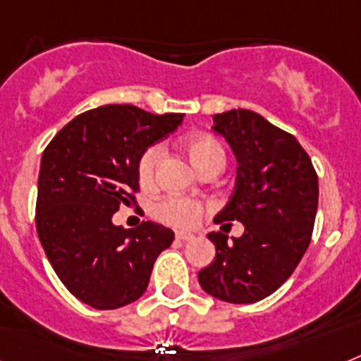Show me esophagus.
I'll use <instances>...</instances> for the list:
<instances>
[{"instance_id": "obj_1", "label": "esophagus", "mask_w": 361, "mask_h": 361, "mask_svg": "<svg viewBox=\"0 0 361 361\" xmlns=\"http://www.w3.org/2000/svg\"><path fill=\"white\" fill-rule=\"evenodd\" d=\"M176 238H178V240L187 242V240H192V238H195V235H190V233H185V231H178L176 233Z\"/></svg>"}]
</instances>
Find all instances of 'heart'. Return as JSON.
I'll use <instances>...</instances> for the list:
<instances>
[{
    "mask_svg": "<svg viewBox=\"0 0 361 361\" xmlns=\"http://www.w3.org/2000/svg\"><path fill=\"white\" fill-rule=\"evenodd\" d=\"M185 150L189 154L192 165L202 174L211 169L222 171L226 165V152L216 137L209 134H195L185 141ZM163 156L161 145H152L139 157L137 176L143 185H150L156 176L157 163ZM152 214L159 222L171 224L176 227H192L204 214V204L196 200L183 198V196H165L156 202L152 207Z\"/></svg>",
    "mask_w": 361,
    "mask_h": 361,
    "instance_id": "b5f03b06",
    "label": "heart"
}]
</instances>
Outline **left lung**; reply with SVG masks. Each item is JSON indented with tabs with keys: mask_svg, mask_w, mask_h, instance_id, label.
I'll return each mask as SVG.
<instances>
[{
	"mask_svg": "<svg viewBox=\"0 0 361 361\" xmlns=\"http://www.w3.org/2000/svg\"><path fill=\"white\" fill-rule=\"evenodd\" d=\"M213 130L237 156V183L214 224H244L227 242L209 233L216 257L200 269V286L220 301L247 305L268 298L293 274L312 238L317 213L316 169L292 134L251 110L213 117Z\"/></svg>",
	"mask_w": 361,
	"mask_h": 361,
	"instance_id": "left-lung-1",
	"label": "left lung"
}]
</instances>
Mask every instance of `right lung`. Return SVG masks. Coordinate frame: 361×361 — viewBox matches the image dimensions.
<instances>
[{
  "mask_svg": "<svg viewBox=\"0 0 361 361\" xmlns=\"http://www.w3.org/2000/svg\"><path fill=\"white\" fill-rule=\"evenodd\" d=\"M181 121L183 114L101 106L77 115L42 154L38 238L63 286L97 310L137 301L157 255L174 240L159 224L124 229L111 216L121 205H135L139 157Z\"/></svg>",
  "mask_w": 361,
  "mask_h": 361,
  "instance_id": "right-lung-1",
  "label": "right lung"
}]
</instances>
